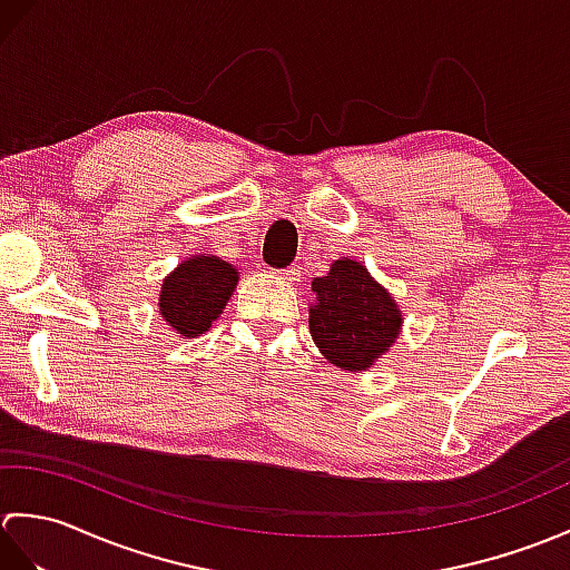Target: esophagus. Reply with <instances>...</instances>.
<instances>
[{"instance_id": "1", "label": "esophagus", "mask_w": 570, "mask_h": 570, "mask_svg": "<svg viewBox=\"0 0 570 570\" xmlns=\"http://www.w3.org/2000/svg\"><path fill=\"white\" fill-rule=\"evenodd\" d=\"M276 274L282 276L284 282H296V278L301 276V269L294 264V266H286V269H282V272H276Z\"/></svg>"}]
</instances>
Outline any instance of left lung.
Returning a JSON list of instances; mask_svg holds the SVG:
<instances>
[{
	"instance_id": "8db88e82",
	"label": "left lung",
	"mask_w": 570,
	"mask_h": 570,
	"mask_svg": "<svg viewBox=\"0 0 570 570\" xmlns=\"http://www.w3.org/2000/svg\"><path fill=\"white\" fill-rule=\"evenodd\" d=\"M311 335L335 367L367 370L392 347L402 316L392 296L360 262L337 259L325 276L313 278Z\"/></svg>"
}]
</instances>
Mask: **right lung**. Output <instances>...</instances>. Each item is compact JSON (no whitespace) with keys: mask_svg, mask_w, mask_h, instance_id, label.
Masks as SVG:
<instances>
[{"mask_svg":"<svg viewBox=\"0 0 570 570\" xmlns=\"http://www.w3.org/2000/svg\"><path fill=\"white\" fill-rule=\"evenodd\" d=\"M237 269L220 257L180 262L164 278L159 308L164 321L186 337H196L220 316L237 286Z\"/></svg>","mask_w":570,"mask_h":570,"instance_id":"add662e5","label":"right lung"}]
</instances>
